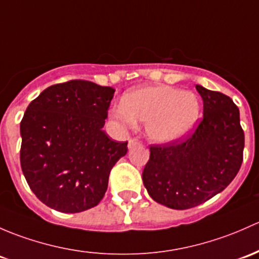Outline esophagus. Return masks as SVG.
Wrapping results in <instances>:
<instances>
[{
    "mask_svg": "<svg viewBox=\"0 0 259 259\" xmlns=\"http://www.w3.org/2000/svg\"><path fill=\"white\" fill-rule=\"evenodd\" d=\"M139 144H140V141H138L137 139H130L129 143H127V148L133 149V148H134V146L139 145Z\"/></svg>",
    "mask_w": 259,
    "mask_h": 259,
    "instance_id": "esophagus-1",
    "label": "esophagus"
}]
</instances>
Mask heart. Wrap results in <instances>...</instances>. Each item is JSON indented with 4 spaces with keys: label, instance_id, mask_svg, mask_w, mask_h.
Returning a JSON list of instances; mask_svg holds the SVG:
<instances>
[{
    "label": "heart",
    "instance_id": "obj_1",
    "mask_svg": "<svg viewBox=\"0 0 259 259\" xmlns=\"http://www.w3.org/2000/svg\"><path fill=\"white\" fill-rule=\"evenodd\" d=\"M201 103L192 92L170 85L141 87L129 92L121 104L114 105L110 115L126 127L145 122L148 137L167 144L186 137L200 118Z\"/></svg>",
    "mask_w": 259,
    "mask_h": 259
}]
</instances>
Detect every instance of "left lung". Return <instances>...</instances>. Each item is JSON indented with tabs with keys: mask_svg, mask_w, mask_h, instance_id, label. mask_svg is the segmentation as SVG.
<instances>
[{
	"mask_svg": "<svg viewBox=\"0 0 259 259\" xmlns=\"http://www.w3.org/2000/svg\"><path fill=\"white\" fill-rule=\"evenodd\" d=\"M203 118L190 137L151 145L144 186L157 203L174 209L201 205L222 192L243 161L244 133L239 109L227 95L196 85Z\"/></svg>",
	"mask_w": 259,
	"mask_h": 259,
	"instance_id": "1",
	"label": "left lung"
}]
</instances>
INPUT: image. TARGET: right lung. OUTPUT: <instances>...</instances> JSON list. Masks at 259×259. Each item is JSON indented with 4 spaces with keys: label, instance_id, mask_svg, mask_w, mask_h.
<instances>
[{
    "label": "right lung",
    "instance_id": "obj_1",
    "mask_svg": "<svg viewBox=\"0 0 259 259\" xmlns=\"http://www.w3.org/2000/svg\"><path fill=\"white\" fill-rule=\"evenodd\" d=\"M115 89L88 80L48 87L21 121V167L38 200L64 213L97 206L109 174L127 152L103 126Z\"/></svg>",
    "mask_w": 259,
    "mask_h": 259
}]
</instances>
